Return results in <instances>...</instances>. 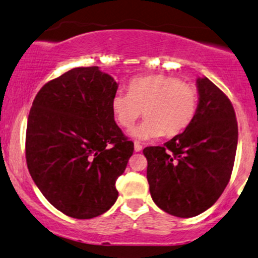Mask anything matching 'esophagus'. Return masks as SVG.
Masks as SVG:
<instances>
[{
  "mask_svg": "<svg viewBox=\"0 0 258 258\" xmlns=\"http://www.w3.org/2000/svg\"><path fill=\"white\" fill-rule=\"evenodd\" d=\"M142 148L143 147L141 146V143H139V142H135V152H141Z\"/></svg>",
  "mask_w": 258,
  "mask_h": 258,
  "instance_id": "obj_1",
  "label": "esophagus"
}]
</instances>
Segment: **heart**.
Returning <instances> with one entry per match:
<instances>
[{"label": "heart", "instance_id": "b5f03b06", "mask_svg": "<svg viewBox=\"0 0 258 258\" xmlns=\"http://www.w3.org/2000/svg\"><path fill=\"white\" fill-rule=\"evenodd\" d=\"M197 108L193 86L167 75L139 76L130 81L128 93L116 92L111 98L112 114L121 127H131L142 111L147 116L131 130L138 139L179 135L190 125Z\"/></svg>", "mask_w": 258, "mask_h": 258}]
</instances>
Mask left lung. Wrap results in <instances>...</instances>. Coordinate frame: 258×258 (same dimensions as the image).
Here are the masks:
<instances>
[{
    "label": "left lung",
    "instance_id": "left-lung-1",
    "mask_svg": "<svg viewBox=\"0 0 258 258\" xmlns=\"http://www.w3.org/2000/svg\"><path fill=\"white\" fill-rule=\"evenodd\" d=\"M199 103L190 125L162 147L143 150L154 203L167 214L194 217L210 209L232 174L238 122L226 94L207 78L197 80Z\"/></svg>",
    "mask_w": 258,
    "mask_h": 258
}]
</instances>
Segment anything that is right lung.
Listing matches in <instances>:
<instances>
[{
    "mask_svg": "<svg viewBox=\"0 0 258 258\" xmlns=\"http://www.w3.org/2000/svg\"><path fill=\"white\" fill-rule=\"evenodd\" d=\"M116 81L98 67L75 68L38 91L28 117L25 156L35 184L55 209L88 220L116 201L133 154L114 120Z\"/></svg>",
    "mask_w": 258,
    "mask_h": 258,
    "instance_id": "1",
    "label": "right lung"
}]
</instances>
